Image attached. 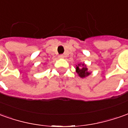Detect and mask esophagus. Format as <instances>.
<instances>
[{"label":"esophagus","mask_w":128,"mask_h":128,"mask_svg":"<svg viewBox=\"0 0 128 128\" xmlns=\"http://www.w3.org/2000/svg\"><path fill=\"white\" fill-rule=\"evenodd\" d=\"M58 57H59V58H63L65 57V56L62 55V54H60V55H59Z\"/></svg>","instance_id":"1"}]
</instances>
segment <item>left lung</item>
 <instances>
[{"label":"left lung","instance_id":"1","mask_svg":"<svg viewBox=\"0 0 128 128\" xmlns=\"http://www.w3.org/2000/svg\"><path fill=\"white\" fill-rule=\"evenodd\" d=\"M81 65L79 64L78 66H76V71L77 74H79V76H81L82 78H84L86 76H88L90 74V72H88L87 71V68H86V66H84V64L82 65L83 67H81Z\"/></svg>","mask_w":128,"mask_h":128}]
</instances>
